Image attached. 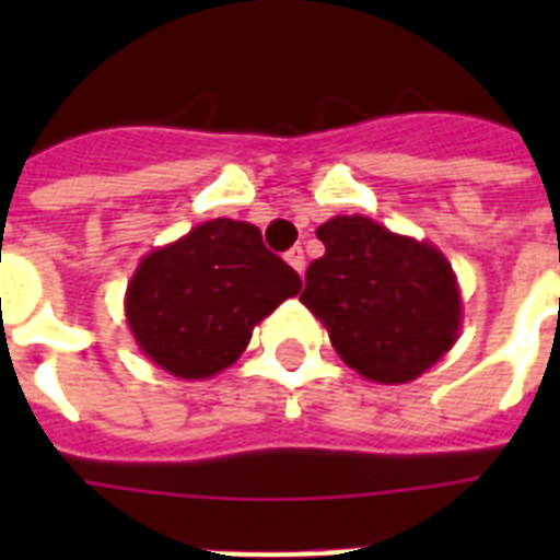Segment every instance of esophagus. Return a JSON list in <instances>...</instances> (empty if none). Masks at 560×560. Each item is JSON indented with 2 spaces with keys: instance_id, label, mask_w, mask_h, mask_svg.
Here are the masks:
<instances>
[{
  "instance_id": "esophagus-1",
  "label": "esophagus",
  "mask_w": 560,
  "mask_h": 560,
  "mask_svg": "<svg viewBox=\"0 0 560 560\" xmlns=\"http://www.w3.org/2000/svg\"><path fill=\"white\" fill-rule=\"evenodd\" d=\"M284 258H288V264H290V267H293V270L299 272V276L305 272V249H302V246H293V249H290V253L284 255Z\"/></svg>"
}]
</instances>
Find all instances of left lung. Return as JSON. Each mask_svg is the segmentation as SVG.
I'll return each mask as SVG.
<instances>
[{"label":"left lung","mask_w":560,"mask_h":560,"mask_svg":"<svg viewBox=\"0 0 560 560\" xmlns=\"http://www.w3.org/2000/svg\"><path fill=\"white\" fill-rule=\"evenodd\" d=\"M316 237L325 255L307 267L299 299L351 369L369 381L407 383L451 351L462 302L435 246L363 214L331 218Z\"/></svg>","instance_id":"8db88e82"}]
</instances>
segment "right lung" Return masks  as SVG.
Instances as JSON below:
<instances>
[{"mask_svg":"<svg viewBox=\"0 0 560 560\" xmlns=\"http://www.w3.org/2000/svg\"><path fill=\"white\" fill-rule=\"evenodd\" d=\"M302 279L272 255L253 223L206 220L142 258L127 284V325L165 372L197 381L232 366L253 328Z\"/></svg>","mask_w":560,"mask_h":560,"instance_id":"obj_1","label":"right lung"}]
</instances>
